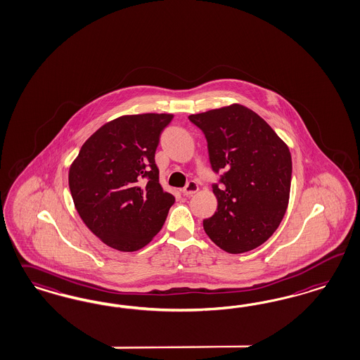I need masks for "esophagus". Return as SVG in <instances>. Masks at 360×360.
<instances>
[{
  "label": "esophagus",
  "mask_w": 360,
  "mask_h": 360,
  "mask_svg": "<svg viewBox=\"0 0 360 360\" xmlns=\"http://www.w3.org/2000/svg\"><path fill=\"white\" fill-rule=\"evenodd\" d=\"M198 185L194 182V181H190L188 184H187L186 186L182 188V193H184V195H186V197H190V195H193V194H195L197 191H198Z\"/></svg>",
  "instance_id": "34e87169"
}]
</instances>
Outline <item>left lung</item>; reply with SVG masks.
Returning <instances> with one entry per match:
<instances>
[{
	"label": "left lung",
	"instance_id": "8db88e82",
	"mask_svg": "<svg viewBox=\"0 0 360 360\" xmlns=\"http://www.w3.org/2000/svg\"><path fill=\"white\" fill-rule=\"evenodd\" d=\"M207 141L218 199L203 229L219 248L240 254L261 246L285 217L292 162L290 150L257 112L231 105L188 117Z\"/></svg>",
	"mask_w": 360,
	"mask_h": 360
}]
</instances>
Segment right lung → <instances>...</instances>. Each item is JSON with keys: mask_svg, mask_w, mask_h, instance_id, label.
Wrapping results in <instances>:
<instances>
[{"mask_svg": "<svg viewBox=\"0 0 360 360\" xmlns=\"http://www.w3.org/2000/svg\"><path fill=\"white\" fill-rule=\"evenodd\" d=\"M172 114L124 115L82 145L69 187L84 224L108 246L136 251L160 233L175 198L160 185L155 150Z\"/></svg>", "mask_w": 360, "mask_h": 360, "instance_id": "obj_1", "label": "right lung"}]
</instances>
